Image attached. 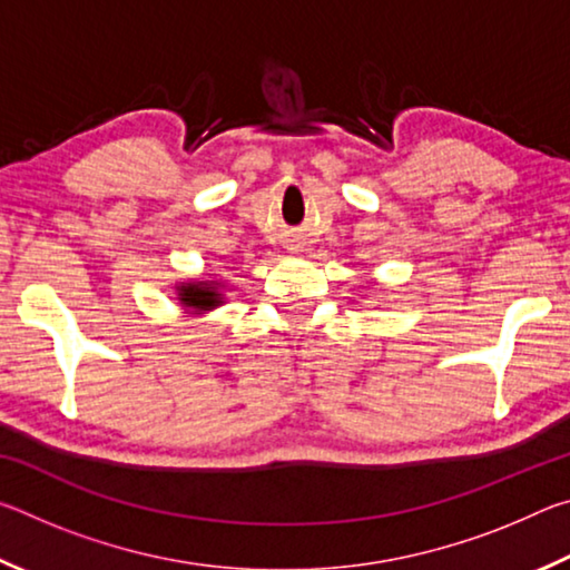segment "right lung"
I'll list each match as a JSON object with an SVG mask.
<instances>
[{"label":"right lung","instance_id":"add662e5","mask_svg":"<svg viewBox=\"0 0 570 570\" xmlns=\"http://www.w3.org/2000/svg\"><path fill=\"white\" fill-rule=\"evenodd\" d=\"M178 302L193 314H204L224 304V294L218 292V282H190L178 286Z\"/></svg>","mask_w":570,"mask_h":570}]
</instances>
